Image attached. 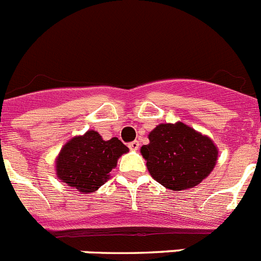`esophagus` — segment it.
Returning a JSON list of instances; mask_svg holds the SVG:
<instances>
[{"mask_svg":"<svg viewBox=\"0 0 261 261\" xmlns=\"http://www.w3.org/2000/svg\"><path fill=\"white\" fill-rule=\"evenodd\" d=\"M128 146H129V149H130V150H137L138 147H140V142H138V141L129 142Z\"/></svg>","mask_w":261,"mask_h":261,"instance_id":"1","label":"esophagus"}]
</instances>
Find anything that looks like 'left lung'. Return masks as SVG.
Returning <instances> with one entry per match:
<instances>
[{"mask_svg":"<svg viewBox=\"0 0 261 261\" xmlns=\"http://www.w3.org/2000/svg\"><path fill=\"white\" fill-rule=\"evenodd\" d=\"M141 147L151 176L172 191L201 183L217 163L218 150L211 138L183 123L159 124Z\"/></svg>","mask_w":261,"mask_h":261,"instance_id":"8db88e82","label":"left lung"}]
</instances>
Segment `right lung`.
Segmentation results:
<instances>
[{
  "instance_id": "right-lung-1",
  "label": "right lung",
  "mask_w": 261,
  "mask_h": 261,
  "mask_svg": "<svg viewBox=\"0 0 261 261\" xmlns=\"http://www.w3.org/2000/svg\"><path fill=\"white\" fill-rule=\"evenodd\" d=\"M128 151L117 137L105 141L98 132L87 130L64 145L56 159V174L62 183L80 192H94L107 181L119 156Z\"/></svg>"
}]
</instances>
